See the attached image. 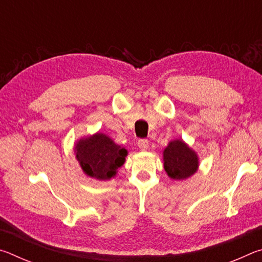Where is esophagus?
<instances>
[{"label": "esophagus", "instance_id": "1", "mask_svg": "<svg viewBox=\"0 0 262 262\" xmlns=\"http://www.w3.org/2000/svg\"><path fill=\"white\" fill-rule=\"evenodd\" d=\"M137 145L141 150H147L149 147V141L147 139H140L137 142Z\"/></svg>", "mask_w": 262, "mask_h": 262}]
</instances>
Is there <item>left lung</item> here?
<instances>
[{"label":"left lung","mask_w":262,"mask_h":262,"mask_svg":"<svg viewBox=\"0 0 262 262\" xmlns=\"http://www.w3.org/2000/svg\"><path fill=\"white\" fill-rule=\"evenodd\" d=\"M198 156L181 140L168 143L164 150V168L172 179L183 180L198 170Z\"/></svg>","instance_id":"1"}]
</instances>
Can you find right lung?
Returning <instances> with one entry per match:
<instances>
[{
    "instance_id": "obj_1",
    "label": "right lung",
    "mask_w": 262,
    "mask_h": 262,
    "mask_svg": "<svg viewBox=\"0 0 262 262\" xmlns=\"http://www.w3.org/2000/svg\"><path fill=\"white\" fill-rule=\"evenodd\" d=\"M75 152L83 171L99 180H107L114 177L127 156L125 148L115 144L108 136L100 133L79 140Z\"/></svg>"
}]
</instances>
